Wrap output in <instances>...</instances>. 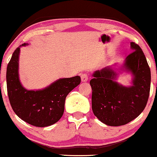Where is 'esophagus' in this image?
Here are the masks:
<instances>
[{
	"label": "esophagus",
	"mask_w": 157,
	"mask_h": 157,
	"mask_svg": "<svg viewBox=\"0 0 157 157\" xmlns=\"http://www.w3.org/2000/svg\"><path fill=\"white\" fill-rule=\"evenodd\" d=\"M81 78L82 82H86V81H87L88 79H89V76H88V75L86 74H81Z\"/></svg>",
	"instance_id": "1"
}]
</instances>
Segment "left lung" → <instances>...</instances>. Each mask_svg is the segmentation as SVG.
Segmentation results:
<instances>
[{
  "label": "left lung",
  "instance_id": "8db88e82",
  "mask_svg": "<svg viewBox=\"0 0 157 157\" xmlns=\"http://www.w3.org/2000/svg\"><path fill=\"white\" fill-rule=\"evenodd\" d=\"M130 45L133 51L122 65L96 71L90 81L94 114L106 125L118 126L132 121L144 111L149 98L151 71L139 45L134 42ZM123 71L132 75L129 87L116 81Z\"/></svg>",
  "mask_w": 157,
  "mask_h": 157
}]
</instances>
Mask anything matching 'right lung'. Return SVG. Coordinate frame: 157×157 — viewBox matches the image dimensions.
Instances as JSON below:
<instances>
[{"label": "right lung", "mask_w": 157, "mask_h": 157, "mask_svg": "<svg viewBox=\"0 0 157 157\" xmlns=\"http://www.w3.org/2000/svg\"><path fill=\"white\" fill-rule=\"evenodd\" d=\"M13 53L7 66L6 82L9 101L18 117L31 125L46 127L56 123L63 114L66 96L80 84L81 77L59 78L46 88L28 90L19 78V56L21 47Z\"/></svg>", "instance_id": "1"}]
</instances>
